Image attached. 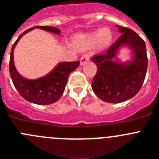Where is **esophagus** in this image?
<instances>
[{
  "mask_svg": "<svg viewBox=\"0 0 159 159\" xmlns=\"http://www.w3.org/2000/svg\"><path fill=\"white\" fill-rule=\"evenodd\" d=\"M90 61V56L88 54H84L82 57L80 61H81V65H83L87 62V61Z\"/></svg>",
  "mask_w": 159,
  "mask_h": 159,
  "instance_id": "1",
  "label": "esophagus"
}]
</instances>
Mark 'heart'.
I'll list each match as a JSON object with an SVG mask.
<instances>
[{
    "label": "heart",
    "instance_id": "heart-1",
    "mask_svg": "<svg viewBox=\"0 0 159 159\" xmlns=\"http://www.w3.org/2000/svg\"><path fill=\"white\" fill-rule=\"evenodd\" d=\"M113 39V33L109 28L80 34L75 37L73 43L81 49H89L95 46L98 49H104Z\"/></svg>",
    "mask_w": 159,
    "mask_h": 159
}]
</instances>
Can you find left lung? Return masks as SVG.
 I'll return each instance as SVG.
<instances>
[{
  "label": "left lung",
  "instance_id": "obj_1",
  "mask_svg": "<svg viewBox=\"0 0 159 159\" xmlns=\"http://www.w3.org/2000/svg\"><path fill=\"white\" fill-rule=\"evenodd\" d=\"M120 38L105 53L92 57L97 73L92 81V90L100 99L119 103L136 95L141 89L147 70L148 60L144 40L135 31L118 26ZM123 47L131 52L132 58L123 62L117 57Z\"/></svg>",
  "mask_w": 159,
  "mask_h": 159
}]
</instances>
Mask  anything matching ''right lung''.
<instances>
[{"label": "right lung", "mask_w": 159, "mask_h": 159, "mask_svg": "<svg viewBox=\"0 0 159 159\" xmlns=\"http://www.w3.org/2000/svg\"><path fill=\"white\" fill-rule=\"evenodd\" d=\"M34 28H39L56 34H60L61 33L58 28L48 26H37L25 30L22 34H20L12 47L9 60V73L14 86L22 98L35 104H52L57 102L62 95L69 74L79 66L80 62H60L50 73L36 79H28L20 75L14 65V50L20 39Z\"/></svg>", "instance_id": "1"}]
</instances>
